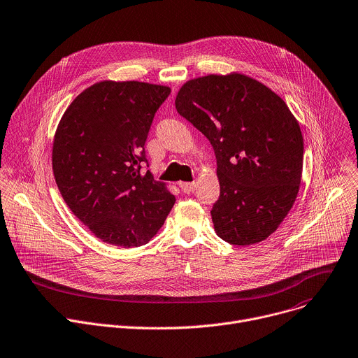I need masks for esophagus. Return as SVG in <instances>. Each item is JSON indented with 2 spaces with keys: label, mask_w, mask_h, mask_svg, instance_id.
I'll use <instances>...</instances> for the list:
<instances>
[{
  "label": "esophagus",
  "mask_w": 358,
  "mask_h": 358,
  "mask_svg": "<svg viewBox=\"0 0 358 358\" xmlns=\"http://www.w3.org/2000/svg\"><path fill=\"white\" fill-rule=\"evenodd\" d=\"M178 185H180V188H181V191L182 192H191L194 188H196V182H178Z\"/></svg>",
  "instance_id": "1"
}]
</instances>
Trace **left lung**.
Returning <instances> with one entry per match:
<instances>
[{"label":"left lung","mask_w":358,"mask_h":358,"mask_svg":"<svg viewBox=\"0 0 358 358\" xmlns=\"http://www.w3.org/2000/svg\"><path fill=\"white\" fill-rule=\"evenodd\" d=\"M176 108L215 152L217 236L243 247L268 238L292 208L303 176V134L284 100L248 76L210 74L187 81Z\"/></svg>","instance_id":"obj_1"}]
</instances>
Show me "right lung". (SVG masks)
Returning a JSON list of instances; mask_svg holds the SVG:
<instances>
[{
  "label": "right lung",
  "instance_id": "1",
  "mask_svg": "<svg viewBox=\"0 0 358 358\" xmlns=\"http://www.w3.org/2000/svg\"><path fill=\"white\" fill-rule=\"evenodd\" d=\"M171 88L140 81H100L62 114L52 143V173L64 201L104 243L147 244L176 197L141 173L145 140Z\"/></svg>",
  "mask_w": 358,
  "mask_h": 358
}]
</instances>
